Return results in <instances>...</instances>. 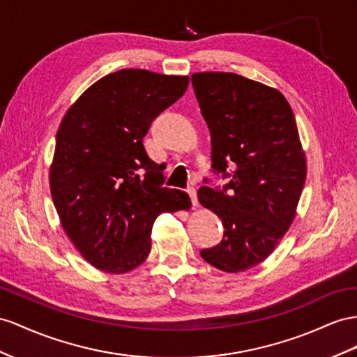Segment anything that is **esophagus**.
<instances>
[{"mask_svg":"<svg viewBox=\"0 0 357 357\" xmlns=\"http://www.w3.org/2000/svg\"><path fill=\"white\" fill-rule=\"evenodd\" d=\"M187 193H188V196L191 199V204H193V206H197V204H199L197 202V191L195 188H188Z\"/></svg>","mask_w":357,"mask_h":357,"instance_id":"esophagus-1","label":"esophagus"}]
</instances>
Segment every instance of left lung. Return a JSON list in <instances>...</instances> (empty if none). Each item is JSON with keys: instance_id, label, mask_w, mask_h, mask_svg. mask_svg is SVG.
Returning a JSON list of instances; mask_svg holds the SVG:
<instances>
[{"instance_id": "1", "label": "left lung", "mask_w": 357, "mask_h": 357, "mask_svg": "<svg viewBox=\"0 0 357 357\" xmlns=\"http://www.w3.org/2000/svg\"><path fill=\"white\" fill-rule=\"evenodd\" d=\"M191 84L211 132L213 172L229 178L223 187L205 178L197 191L225 227L200 257L222 271H244L268 258L296 217L306 179L296 117L279 90L231 72L193 74Z\"/></svg>"}]
</instances>
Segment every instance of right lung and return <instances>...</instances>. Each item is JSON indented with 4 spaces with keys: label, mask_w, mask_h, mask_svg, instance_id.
<instances>
[{
    "label": "right lung",
    "mask_w": 357,
    "mask_h": 357,
    "mask_svg": "<svg viewBox=\"0 0 357 357\" xmlns=\"http://www.w3.org/2000/svg\"><path fill=\"white\" fill-rule=\"evenodd\" d=\"M188 77L122 69L91 84L63 117L50 170L63 229L91 266L126 273L148 258L161 213L190 206L162 187L143 139L153 119L185 93Z\"/></svg>",
    "instance_id": "1"
}]
</instances>
